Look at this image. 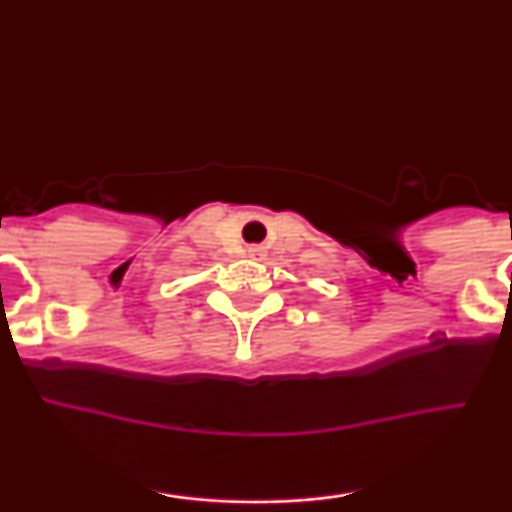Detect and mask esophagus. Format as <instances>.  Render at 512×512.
Segmentation results:
<instances>
[{"label": "esophagus", "instance_id": "obj_1", "mask_svg": "<svg viewBox=\"0 0 512 512\" xmlns=\"http://www.w3.org/2000/svg\"><path fill=\"white\" fill-rule=\"evenodd\" d=\"M248 255L255 257V260H260V257H264V248H262V245H250Z\"/></svg>", "mask_w": 512, "mask_h": 512}]
</instances>
